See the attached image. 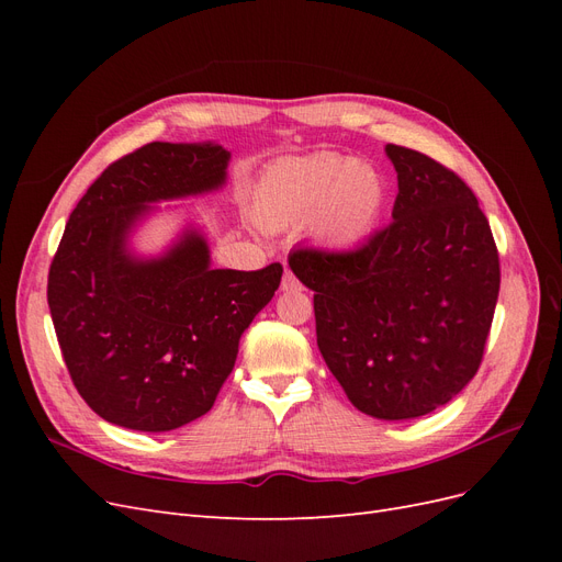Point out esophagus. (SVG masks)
I'll return each instance as SVG.
<instances>
[{"label": "esophagus", "mask_w": 562, "mask_h": 562, "mask_svg": "<svg viewBox=\"0 0 562 562\" xmlns=\"http://www.w3.org/2000/svg\"><path fill=\"white\" fill-rule=\"evenodd\" d=\"M281 288H283V291H300L302 283L295 279V274H293L291 269H285L283 281H281Z\"/></svg>", "instance_id": "34e87169"}]
</instances>
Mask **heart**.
<instances>
[{
    "label": "heart",
    "mask_w": 562,
    "mask_h": 562,
    "mask_svg": "<svg viewBox=\"0 0 562 562\" xmlns=\"http://www.w3.org/2000/svg\"><path fill=\"white\" fill-rule=\"evenodd\" d=\"M255 199L269 223H302L314 217L318 234L349 246L375 227L384 206V184L368 164L318 151L271 166Z\"/></svg>",
    "instance_id": "obj_1"
}]
</instances>
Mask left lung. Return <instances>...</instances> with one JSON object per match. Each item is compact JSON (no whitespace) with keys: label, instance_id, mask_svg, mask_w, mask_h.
<instances>
[{"label":"left lung","instance_id":"obj_1","mask_svg":"<svg viewBox=\"0 0 562 562\" xmlns=\"http://www.w3.org/2000/svg\"><path fill=\"white\" fill-rule=\"evenodd\" d=\"M391 223L351 250L288 258L314 291L316 342L361 413L413 419L479 372L499 295V252L471 187L417 149L386 145Z\"/></svg>","mask_w":562,"mask_h":562}]
</instances>
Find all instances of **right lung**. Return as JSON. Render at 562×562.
Segmentation results:
<instances>
[{
    "label": "right lung",
    "instance_id": "1",
    "mask_svg": "<svg viewBox=\"0 0 562 562\" xmlns=\"http://www.w3.org/2000/svg\"><path fill=\"white\" fill-rule=\"evenodd\" d=\"M229 151L147 143L110 164L70 213L48 269V310L79 396L135 431H171L206 415L239 337L274 297L283 267L211 269L187 232L159 260H135L126 234L147 206L215 190Z\"/></svg>",
    "mask_w": 562,
    "mask_h": 562
}]
</instances>
